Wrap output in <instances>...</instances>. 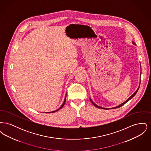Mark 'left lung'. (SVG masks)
Here are the masks:
<instances>
[{"instance_id": "obj_1", "label": "left lung", "mask_w": 151, "mask_h": 151, "mask_svg": "<svg viewBox=\"0 0 151 151\" xmlns=\"http://www.w3.org/2000/svg\"><path fill=\"white\" fill-rule=\"evenodd\" d=\"M132 43H133V44H134V45H135V43H134V42H132ZM138 89H139V88H138V89H137V91H136V92H135V93H134L133 94H132V96H131V97H129V99H127V100L126 101H125V102H123V103H122V104H121V105H118V106H116V107H114V108H111V109H116V108H120V107H121V106H123V105H124V104H126V102H128V101H129L130 100H131V99H132V97H134V96H135V94H137V91H138ZM90 100H91V102H92V104H93L94 105V106H96V107H97V108H100V109H109H109H108V108H102V107H100V106H97V105H96V104H94V103L93 102V101H92L91 100V99H90Z\"/></svg>"}]
</instances>
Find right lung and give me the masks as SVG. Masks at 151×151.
Returning a JSON list of instances; mask_svg holds the SVG:
<instances>
[{
	"instance_id": "1",
	"label": "right lung",
	"mask_w": 151,
	"mask_h": 151,
	"mask_svg": "<svg viewBox=\"0 0 151 151\" xmlns=\"http://www.w3.org/2000/svg\"><path fill=\"white\" fill-rule=\"evenodd\" d=\"M65 101H66V95H65V101H64V102L63 103V104L62 105V106L60 107V108H59L58 110H55V111H51V112H49V113H54V112H56V111H58L59 110H60V109H62V108L63 107V106L65 105Z\"/></svg>"
}]
</instances>
